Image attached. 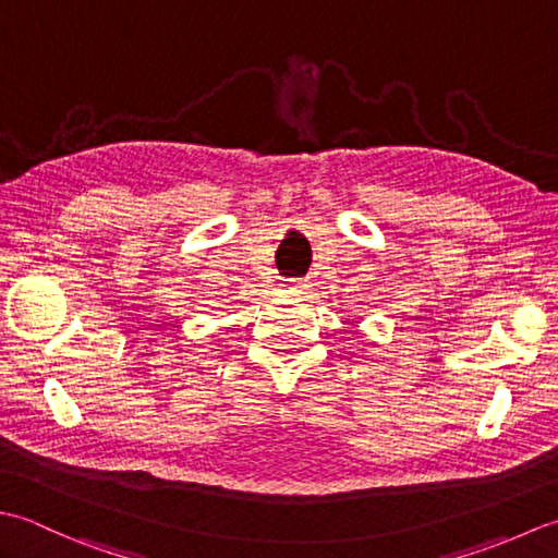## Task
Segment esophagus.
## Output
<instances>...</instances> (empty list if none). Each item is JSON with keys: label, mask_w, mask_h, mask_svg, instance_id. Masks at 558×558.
<instances>
[{"label": "esophagus", "mask_w": 558, "mask_h": 558, "mask_svg": "<svg viewBox=\"0 0 558 558\" xmlns=\"http://www.w3.org/2000/svg\"><path fill=\"white\" fill-rule=\"evenodd\" d=\"M283 295H289V299H299L305 291H308V283L301 281V279H283L281 281V289Z\"/></svg>", "instance_id": "1"}]
</instances>
